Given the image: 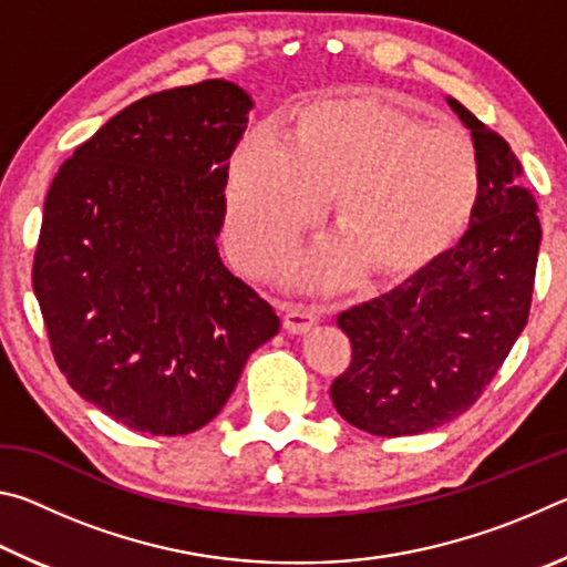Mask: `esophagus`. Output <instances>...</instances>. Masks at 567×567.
Listing matches in <instances>:
<instances>
[{"instance_id": "esophagus-1", "label": "esophagus", "mask_w": 567, "mask_h": 567, "mask_svg": "<svg viewBox=\"0 0 567 567\" xmlns=\"http://www.w3.org/2000/svg\"><path fill=\"white\" fill-rule=\"evenodd\" d=\"M315 322H318V315H315L310 307H302V305H290L287 307V315H285V330L292 332V334H305L315 328Z\"/></svg>"}]
</instances>
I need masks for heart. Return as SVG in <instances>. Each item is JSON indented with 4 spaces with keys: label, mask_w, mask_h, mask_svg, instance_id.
I'll use <instances>...</instances> for the list:
<instances>
[{
    "label": "heart",
    "mask_w": 567,
    "mask_h": 567,
    "mask_svg": "<svg viewBox=\"0 0 567 567\" xmlns=\"http://www.w3.org/2000/svg\"><path fill=\"white\" fill-rule=\"evenodd\" d=\"M334 195V223L352 249L310 260L320 280L360 262L408 275L463 233L480 195L475 142L450 124H425L395 104L324 100L297 112L287 140L245 134L229 162L227 235L239 262L270 265Z\"/></svg>",
    "instance_id": "b5f03b06"
}]
</instances>
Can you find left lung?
I'll list each match as a JSON object with an SVG mask.
<instances>
[{
	"label": "left lung",
	"instance_id": "1",
	"mask_svg": "<svg viewBox=\"0 0 567 567\" xmlns=\"http://www.w3.org/2000/svg\"><path fill=\"white\" fill-rule=\"evenodd\" d=\"M480 157V195L467 233L395 290L340 312L352 344L334 378V410L370 435L435 430L491 385L527 324L540 219L523 167L501 134L457 100Z\"/></svg>",
	"mask_w": 567,
	"mask_h": 567
}]
</instances>
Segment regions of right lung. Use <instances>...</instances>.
I'll list each match as a JSON object with an SVG mask.
<instances>
[{"label": "right lung", "instance_id": "obj_1", "mask_svg": "<svg viewBox=\"0 0 567 567\" xmlns=\"http://www.w3.org/2000/svg\"><path fill=\"white\" fill-rule=\"evenodd\" d=\"M249 94L225 80L124 107L52 179L32 287L76 395L140 433L187 435L280 318L217 252Z\"/></svg>", "mask_w": 567, "mask_h": 567}]
</instances>
